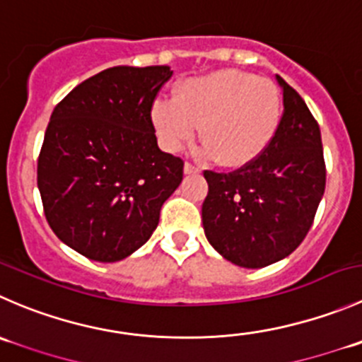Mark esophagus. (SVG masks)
<instances>
[{"mask_svg":"<svg viewBox=\"0 0 362 362\" xmlns=\"http://www.w3.org/2000/svg\"><path fill=\"white\" fill-rule=\"evenodd\" d=\"M184 173H185V175L199 173V168L194 166V164H192V163H185V164H184Z\"/></svg>","mask_w":362,"mask_h":362,"instance_id":"34e87169","label":"esophagus"}]
</instances>
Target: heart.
I'll list each match as a JSON object with an SVG mask.
<instances>
[{"label": "heart", "mask_w": 362, "mask_h": 362, "mask_svg": "<svg viewBox=\"0 0 362 362\" xmlns=\"http://www.w3.org/2000/svg\"><path fill=\"white\" fill-rule=\"evenodd\" d=\"M283 118L278 84L255 74L226 69L185 81L173 100H157L152 122L170 152L184 148L199 127L203 156L240 168L262 156Z\"/></svg>", "instance_id": "b5f03b06"}]
</instances>
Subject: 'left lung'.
I'll return each mask as SVG.
<instances>
[{
	"instance_id": "left-lung-1",
	"label": "left lung",
	"mask_w": 362,
	"mask_h": 362,
	"mask_svg": "<svg viewBox=\"0 0 362 362\" xmlns=\"http://www.w3.org/2000/svg\"><path fill=\"white\" fill-rule=\"evenodd\" d=\"M276 77L285 110L265 152L230 173L203 171L206 238L228 262L245 269H262L296 251L325 191L320 127L303 97Z\"/></svg>"
}]
</instances>
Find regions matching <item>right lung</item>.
<instances>
[{"mask_svg": "<svg viewBox=\"0 0 362 362\" xmlns=\"http://www.w3.org/2000/svg\"><path fill=\"white\" fill-rule=\"evenodd\" d=\"M173 72L166 65L113 66L77 84L45 129L37 184L56 237L95 262L141 247L184 160L157 146L152 107Z\"/></svg>", "mask_w": 362, "mask_h": 362, "instance_id": "right-lung-1", "label": "right lung"}]
</instances>
